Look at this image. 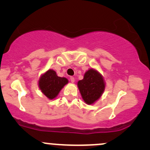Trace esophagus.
<instances>
[{
  "label": "esophagus",
  "mask_w": 150,
  "mask_h": 150,
  "mask_svg": "<svg viewBox=\"0 0 150 150\" xmlns=\"http://www.w3.org/2000/svg\"><path fill=\"white\" fill-rule=\"evenodd\" d=\"M70 81H71V82H75V77H70Z\"/></svg>",
  "instance_id": "esophagus-1"
}]
</instances>
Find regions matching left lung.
<instances>
[{"instance_id":"8db88e82","label":"left lung","mask_w":150,"mask_h":150,"mask_svg":"<svg viewBox=\"0 0 150 150\" xmlns=\"http://www.w3.org/2000/svg\"><path fill=\"white\" fill-rule=\"evenodd\" d=\"M77 86L82 99L87 104H92L97 101L105 89L102 75L92 68L86 72L84 78L78 81Z\"/></svg>"}]
</instances>
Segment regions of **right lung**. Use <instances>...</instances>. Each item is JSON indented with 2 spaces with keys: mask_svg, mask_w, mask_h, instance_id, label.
Returning a JSON list of instances; mask_svg holds the SVG:
<instances>
[{
  "mask_svg": "<svg viewBox=\"0 0 150 150\" xmlns=\"http://www.w3.org/2000/svg\"><path fill=\"white\" fill-rule=\"evenodd\" d=\"M68 82V79L58 77L54 70L50 69L41 76L39 87L46 97L53 99L57 97L60 91Z\"/></svg>",
  "mask_w": 150,
  "mask_h": 150,
  "instance_id": "obj_1",
  "label": "right lung"
}]
</instances>
